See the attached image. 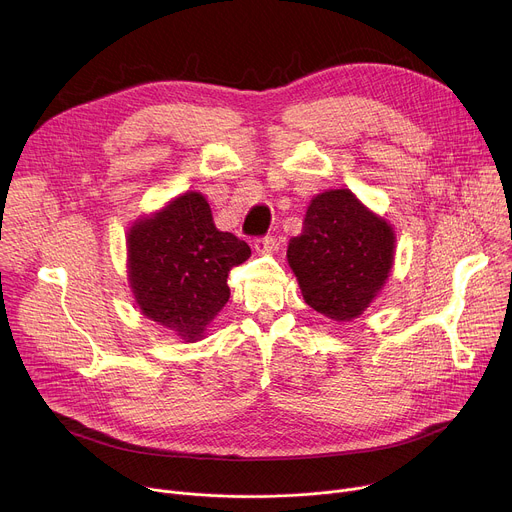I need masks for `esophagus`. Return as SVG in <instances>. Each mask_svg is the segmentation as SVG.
<instances>
[{
  "label": "esophagus",
  "instance_id": "esophagus-1",
  "mask_svg": "<svg viewBox=\"0 0 512 512\" xmlns=\"http://www.w3.org/2000/svg\"><path fill=\"white\" fill-rule=\"evenodd\" d=\"M253 245H255V249H257L259 253H271V251L277 249V241H275L273 237H257V239L253 241Z\"/></svg>",
  "mask_w": 512,
  "mask_h": 512
}]
</instances>
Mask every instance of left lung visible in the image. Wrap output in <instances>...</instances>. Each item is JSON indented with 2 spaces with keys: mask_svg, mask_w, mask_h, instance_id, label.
Returning a JSON list of instances; mask_svg holds the SVG:
<instances>
[{
  "mask_svg": "<svg viewBox=\"0 0 512 512\" xmlns=\"http://www.w3.org/2000/svg\"><path fill=\"white\" fill-rule=\"evenodd\" d=\"M392 261L390 224L349 190L318 194L288 245L306 304L333 320L357 318L386 284Z\"/></svg>",
  "mask_w": 512,
  "mask_h": 512,
  "instance_id": "1",
  "label": "left lung"
}]
</instances>
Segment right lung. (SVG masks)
<instances>
[{
    "instance_id": "add662e5",
    "label": "right lung",
    "mask_w": 512,
    "mask_h": 512,
    "mask_svg": "<svg viewBox=\"0 0 512 512\" xmlns=\"http://www.w3.org/2000/svg\"><path fill=\"white\" fill-rule=\"evenodd\" d=\"M251 255L245 241L214 226L198 192L136 222L128 235V275L145 316L196 341L230 298L228 273Z\"/></svg>"
}]
</instances>
